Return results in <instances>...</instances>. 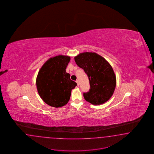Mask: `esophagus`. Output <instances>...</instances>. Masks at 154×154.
<instances>
[{"instance_id":"1","label":"esophagus","mask_w":154,"mask_h":154,"mask_svg":"<svg viewBox=\"0 0 154 154\" xmlns=\"http://www.w3.org/2000/svg\"><path fill=\"white\" fill-rule=\"evenodd\" d=\"M76 82H77V86H79V81H78V80H77V81H76Z\"/></svg>"}]
</instances>
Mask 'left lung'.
Wrapping results in <instances>:
<instances>
[{
    "instance_id": "left-lung-1",
    "label": "left lung",
    "mask_w": 154,
    "mask_h": 154,
    "mask_svg": "<svg viewBox=\"0 0 154 154\" xmlns=\"http://www.w3.org/2000/svg\"><path fill=\"white\" fill-rule=\"evenodd\" d=\"M77 65L89 77L90 89L84 93L85 99L93 105H100L111 98L116 86V77L112 66L95 52H85L75 57Z\"/></svg>"
}]
</instances>
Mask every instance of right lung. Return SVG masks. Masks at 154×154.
Listing matches in <instances>:
<instances>
[{
    "label": "right lung",
    "instance_id": "obj_1",
    "mask_svg": "<svg viewBox=\"0 0 154 154\" xmlns=\"http://www.w3.org/2000/svg\"><path fill=\"white\" fill-rule=\"evenodd\" d=\"M70 56L51 57L43 64L36 79L38 93L44 102L53 107H61L70 99L71 91L77 86L71 80L66 68Z\"/></svg>",
    "mask_w": 154,
    "mask_h": 154
}]
</instances>
